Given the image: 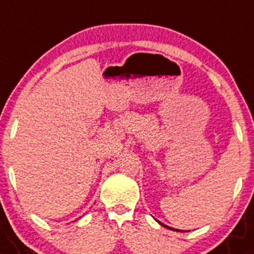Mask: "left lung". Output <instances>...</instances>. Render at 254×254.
<instances>
[{"label":"left lung","instance_id":"left-lung-1","mask_svg":"<svg viewBox=\"0 0 254 254\" xmlns=\"http://www.w3.org/2000/svg\"><path fill=\"white\" fill-rule=\"evenodd\" d=\"M159 223H160V222H159ZM160 224H162V226H163V227H165V228H169V229H172V231H178V229H174V228H170V227L165 226V224H163V223H160Z\"/></svg>","mask_w":254,"mask_h":254}]
</instances>
